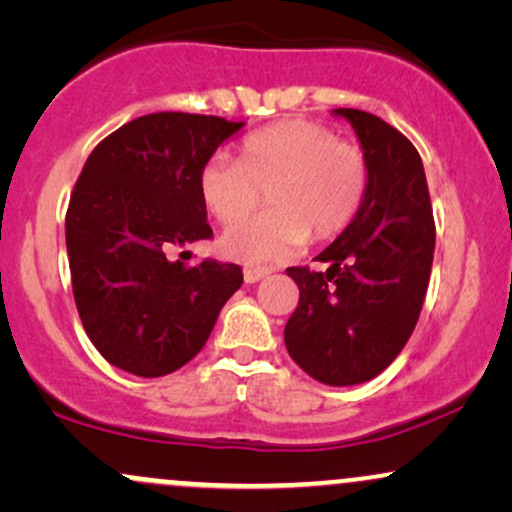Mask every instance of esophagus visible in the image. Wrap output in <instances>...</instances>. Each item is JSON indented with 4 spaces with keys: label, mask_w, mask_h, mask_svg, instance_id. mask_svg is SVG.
I'll return each instance as SVG.
<instances>
[{
    "label": "esophagus",
    "mask_w": 512,
    "mask_h": 512,
    "mask_svg": "<svg viewBox=\"0 0 512 512\" xmlns=\"http://www.w3.org/2000/svg\"><path fill=\"white\" fill-rule=\"evenodd\" d=\"M267 274H269V269H264V267H245V272H243L245 284H257V281L264 279Z\"/></svg>",
    "instance_id": "esophagus-1"
}]
</instances>
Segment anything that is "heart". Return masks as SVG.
Instances as JSON below:
<instances>
[{"instance_id": "heart-1", "label": "heart", "mask_w": 512, "mask_h": 512, "mask_svg": "<svg viewBox=\"0 0 512 512\" xmlns=\"http://www.w3.org/2000/svg\"><path fill=\"white\" fill-rule=\"evenodd\" d=\"M202 204L221 226L233 228L221 250L240 262L276 260L305 240H332L356 219L368 190V161L358 146L342 142L320 122L281 120L245 134L236 163L214 156L199 168Z\"/></svg>"}]
</instances>
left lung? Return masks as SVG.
<instances>
[{"label": "left lung", "instance_id": "obj_1", "mask_svg": "<svg viewBox=\"0 0 512 512\" xmlns=\"http://www.w3.org/2000/svg\"><path fill=\"white\" fill-rule=\"evenodd\" d=\"M334 113L356 129L368 190L351 226L315 257L327 269H286L301 298L284 342L310 378L344 387L383 373L414 332L431 279L436 221L414 144L366 110Z\"/></svg>", "mask_w": 512, "mask_h": 512}]
</instances>
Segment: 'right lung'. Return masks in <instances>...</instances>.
<instances>
[{
    "mask_svg": "<svg viewBox=\"0 0 512 512\" xmlns=\"http://www.w3.org/2000/svg\"><path fill=\"white\" fill-rule=\"evenodd\" d=\"M245 122L151 113L103 139L67 209L74 303L91 344L113 366L161 378L207 344L223 303L243 284L233 262L185 267L170 252L209 240L199 168Z\"/></svg>",
    "mask_w": 512,
    "mask_h": 512,
    "instance_id": "1",
    "label": "right lung"
}]
</instances>
